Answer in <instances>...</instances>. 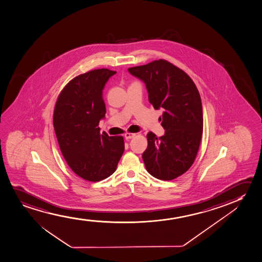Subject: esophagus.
Wrapping results in <instances>:
<instances>
[{
  "label": "esophagus",
  "instance_id": "34e87169",
  "mask_svg": "<svg viewBox=\"0 0 262 262\" xmlns=\"http://www.w3.org/2000/svg\"><path fill=\"white\" fill-rule=\"evenodd\" d=\"M135 136H136V133H127L124 134V138H125L126 140H130V139H133Z\"/></svg>",
  "mask_w": 262,
  "mask_h": 262
}]
</instances>
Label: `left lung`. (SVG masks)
<instances>
[{
  "mask_svg": "<svg viewBox=\"0 0 262 262\" xmlns=\"http://www.w3.org/2000/svg\"><path fill=\"white\" fill-rule=\"evenodd\" d=\"M128 70L146 83L154 108L163 110L164 135L146 134L142 155L146 170L158 180H174L192 166L200 146L204 119L199 92L187 73L165 59Z\"/></svg>",
  "mask_w": 262,
  "mask_h": 262,
  "instance_id": "8db88e82",
  "label": "left lung"
}]
</instances>
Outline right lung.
Wrapping results in <instances>:
<instances>
[{"label":"right lung","mask_w":262,"mask_h":262,"mask_svg":"<svg viewBox=\"0 0 262 262\" xmlns=\"http://www.w3.org/2000/svg\"><path fill=\"white\" fill-rule=\"evenodd\" d=\"M116 73L100 68L75 76L55 104L53 126L62 155L77 176L92 182L112 175L124 151L123 137L100 133L99 127L106 112L103 89Z\"/></svg>","instance_id":"1"}]
</instances>
